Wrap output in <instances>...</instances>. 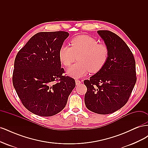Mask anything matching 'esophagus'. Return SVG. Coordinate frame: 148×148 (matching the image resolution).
Here are the masks:
<instances>
[{"label":"esophagus","mask_w":148,"mask_h":148,"mask_svg":"<svg viewBox=\"0 0 148 148\" xmlns=\"http://www.w3.org/2000/svg\"><path fill=\"white\" fill-rule=\"evenodd\" d=\"M75 82H76V84L77 85H79L80 83H81V82H80L79 79H75Z\"/></svg>","instance_id":"obj_1"}]
</instances>
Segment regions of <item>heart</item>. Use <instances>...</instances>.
<instances>
[{
	"label": "heart",
	"mask_w": 148,
	"mask_h": 148,
	"mask_svg": "<svg viewBox=\"0 0 148 148\" xmlns=\"http://www.w3.org/2000/svg\"><path fill=\"white\" fill-rule=\"evenodd\" d=\"M109 49L106 44H99L97 40L88 35H80L73 38L70 47L63 46L59 51V59L65 66H69L76 59L77 63L71 66L66 73L73 78H79L88 71L96 73L101 70L108 60Z\"/></svg>",
	"instance_id": "heart-1"
}]
</instances>
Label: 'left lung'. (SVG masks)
<instances>
[{
  "instance_id": "1",
  "label": "left lung",
  "mask_w": 148,
  "mask_h": 148,
  "mask_svg": "<svg viewBox=\"0 0 148 148\" xmlns=\"http://www.w3.org/2000/svg\"><path fill=\"white\" fill-rule=\"evenodd\" d=\"M97 33L108 47L109 56L104 68L84 81L87 88L84 103L93 112L109 114L122 108L129 99L136 82L135 60L118 35L107 30Z\"/></svg>"
}]
</instances>
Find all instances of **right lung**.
Listing matches in <instances>:
<instances>
[{
    "label": "right lung",
    "instance_id": "right-lung-1",
    "mask_svg": "<svg viewBox=\"0 0 148 148\" xmlns=\"http://www.w3.org/2000/svg\"><path fill=\"white\" fill-rule=\"evenodd\" d=\"M69 36L66 31L34 34L18 52L12 82L22 104L42 117L58 114L65 107L75 81L63 76L59 51Z\"/></svg>",
    "mask_w": 148,
    "mask_h": 148
}]
</instances>
